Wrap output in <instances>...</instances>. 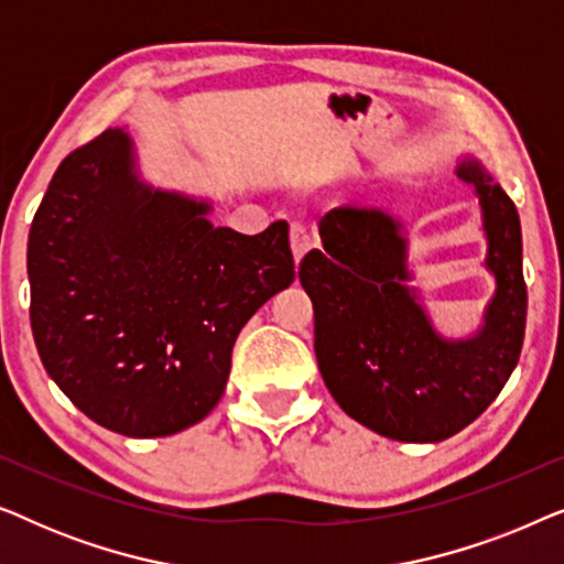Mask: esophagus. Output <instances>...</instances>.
<instances>
[{
    "mask_svg": "<svg viewBox=\"0 0 564 564\" xmlns=\"http://www.w3.org/2000/svg\"><path fill=\"white\" fill-rule=\"evenodd\" d=\"M290 246H292V257H295V264H300L305 253L313 249V236L295 223V226L290 228Z\"/></svg>",
    "mask_w": 564,
    "mask_h": 564,
    "instance_id": "34e87169",
    "label": "esophagus"
}]
</instances>
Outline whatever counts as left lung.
Wrapping results in <instances>:
<instances>
[{"label": "left lung", "mask_w": 564, "mask_h": 564, "mask_svg": "<svg viewBox=\"0 0 564 564\" xmlns=\"http://www.w3.org/2000/svg\"><path fill=\"white\" fill-rule=\"evenodd\" d=\"M454 172L473 184L492 295L480 326L444 336L415 288L403 220L375 205L323 215V249L300 264L313 300L315 359L341 411L380 436L444 442L469 426L519 365L527 328L521 220L482 161L462 153Z\"/></svg>", "instance_id": "obj_1"}]
</instances>
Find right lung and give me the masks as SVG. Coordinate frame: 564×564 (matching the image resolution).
<instances>
[{"label":"right lung","instance_id":"right-lung-1","mask_svg":"<svg viewBox=\"0 0 564 564\" xmlns=\"http://www.w3.org/2000/svg\"><path fill=\"white\" fill-rule=\"evenodd\" d=\"M153 187L126 128L61 161L28 238L30 326L51 380L115 434L172 436L218 405L246 321L290 288V226H213Z\"/></svg>","mask_w":564,"mask_h":564}]
</instances>
